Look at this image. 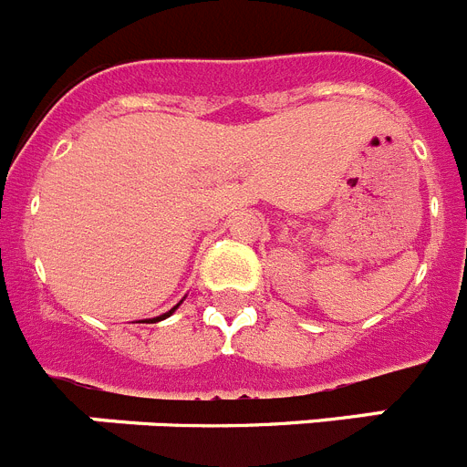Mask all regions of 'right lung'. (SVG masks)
I'll use <instances>...</instances> for the list:
<instances>
[{"label":"right lung","mask_w":467,"mask_h":467,"mask_svg":"<svg viewBox=\"0 0 467 467\" xmlns=\"http://www.w3.org/2000/svg\"><path fill=\"white\" fill-rule=\"evenodd\" d=\"M177 306H180V304H177ZM177 306H175V308H177ZM175 308H171V311H168V313H163V316H159V317H151V323H159V320H166V317L171 316V313L175 311Z\"/></svg>","instance_id":"add662e5"}]
</instances>
